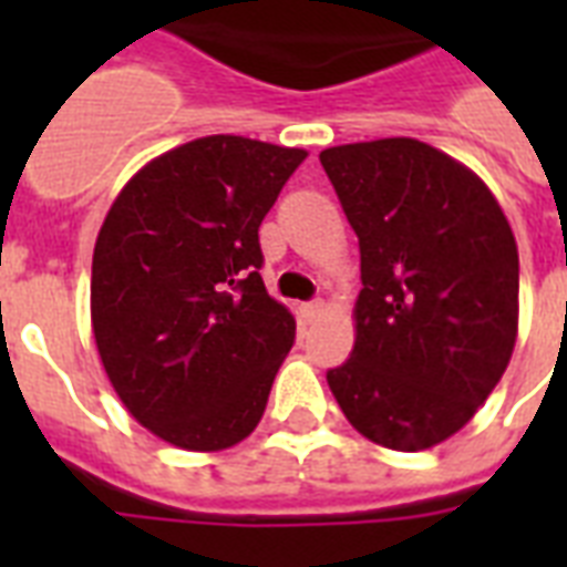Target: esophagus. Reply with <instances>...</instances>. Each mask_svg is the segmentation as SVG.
<instances>
[{"label":"esophagus","mask_w":567,"mask_h":567,"mask_svg":"<svg viewBox=\"0 0 567 567\" xmlns=\"http://www.w3.org/2000/svg\"><path fill=\"white\" fill-rule=\"evenodd\" d=\"M300 311H302V318H306L311 323V320H318L320 315H323V302L311 300V302H306V306H302Z\"/></svg>","instance_id":"obj_1"}]
</instances>
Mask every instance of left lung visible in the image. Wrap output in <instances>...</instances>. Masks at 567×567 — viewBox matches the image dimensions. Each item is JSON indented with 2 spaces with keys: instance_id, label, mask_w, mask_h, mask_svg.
<instances>
[{
  "instance_id": "1",
  "label": "left lung",
  "mask_w": 567,
  "mask_h": 567,
  "mask_svg": "<svg viewBox=\"0 0 567 567\" xmlns=\"http://www.w3.org/2000/svg\"><path fill=\"white\" fill-rule=\"evenodd\" d=\"M320 164L362 252L355 347L327 373L364 439L426 450L465 426L518 336V247L474 173L412 137L332 146Z\"/></svg>"
}]
</instances>
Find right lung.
<instances>
[{"instance_id":"obj_1","label":"right lung","mask_w":567,"mask_h":567,"mask_svg":"<svg viewBox=\"0 0 567 567\" xmlns=\"http://www.w3.org/2000/svg\"><path fill=\"white\" fill-rule=\"evenodd\" d=\"M302 150L238 135L176 146L128 182L93 249V338L132 417L185 450L256 430L293 347L258 226Z\"/></svg>"}]
</instances>
